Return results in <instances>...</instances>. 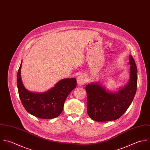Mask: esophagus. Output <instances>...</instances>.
I'll return each instance as SVG.
<instances>
[{
    "label": "esophagus",
    "instance_id": "obj_1",
    "mask_svg": "<svg viewBox=\"0 0 150 150\" xmlns=\"http://www.w3.org/2000/svg\"><path fill=\"white\" fill-rule=\"evenodd\" d=\"M86 82V78L84 75L81 74L77 78V82L79 86L83 85Z\"/></svg>",
    "mask_w": 150,
    "mask_h": 150
}]
</instances>
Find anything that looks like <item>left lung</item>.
<instances>
[{"label":"left lung","mask_w":150,"mask_h":150,"mask_svg":"<svg viewBox=\"0 0 150 150\" xmlns=\"http://www.w3.org/2000/svg\"><path fill=\"white\" fill-rule=\"evenodd\" d=\"M130 80L118 93L107 91L98 83L86 85L88 114L98 122L117 120L126 111L135 96L137 86V67L133 57L129 56Z\"/></svg>","instance_id":"1"}]
</instances>
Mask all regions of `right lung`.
<instances>
[{
  "instance_id": "right-lung-1",
  "label": "right lung",
  "mask_w": 150,
  "mask_h": 150,
  "mask_svg": "<svg viewBox=\"0 0 150 150\" xmlns=\"http://www.w3.org/2000/svg\"><path fill=\"white\" fill-rule=\"evenodd\" d=\"M22 62L17 73V83L19 96L25 110L41 119L57 117L62 111L64 103L70 92L76 87L75 78L64 79L54 88L43 93H35L27 90L21 78Z\"/></svg>"
}]
</instances>
